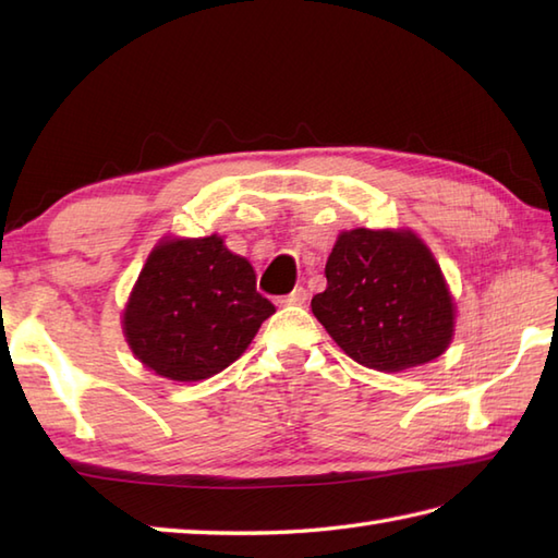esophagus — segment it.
<instances>
[{"label":"esophagus","instance_id":"esophagus-1","mask_svg":"<svg viewBox=\"0 0 558 558\" xmlns=\"http://www.w3.org/2000/svg\"><path fill=\"white\" fill-rule=\"evenodd\" d=\"M306 298H310V292H306L304 288H294L288 298H282L280 304H304Z\"/></svg>","mask_w":558,"mask_h":558}]
</instances>
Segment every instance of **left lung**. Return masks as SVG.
Returning a JSON list of instances; mask_svg holds the SVG:
<instances>
[{
	"label": "left lung",
	"instance_id": "obj_1",
	"mask_svg": "<svg viewBox=\"0 0 558 558\" xmlns=\"http://www.w3.org/2000/svg\"><path fill=\"white\" fill-rule=\"evenodd\" d=\"M312 312L354 362L402 372L436 360L453 336V302L434 260L412 232H342L326 260Z\"/></svg>",
	"mask_w": 558,
	"mask_h": 558
}]
</instances>
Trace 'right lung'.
<instances>
[{
    "label": "right lung",
    "instance_id": "1",
    "mask_svg": "<svg viewBox=\"0 0 558 558\" xmlns=\"http://www.w3.org/2000/svg\"><path fill=\"white\" fill-rule=\"evenodd\" d=\"M276 312L256 292L246 258L220 236L153 248L124 312L136 357L172 381H201L230 366Z\"/></svg>",
    "mask_w": 558,
    "mask_h": 558
}]
</instances>
